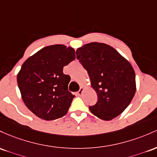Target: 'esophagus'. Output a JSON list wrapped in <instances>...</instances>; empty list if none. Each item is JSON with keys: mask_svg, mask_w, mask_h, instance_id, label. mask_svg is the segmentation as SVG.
Returning a JSON list of instances; mask_svg holds the SVG:
<instances>
[{"mask_svg": "<svg viewBox=\"0 0 157 157\" xmlns=\"http://www.w3.org/2000/svg\"><path fill=\"white\" fill-rule=\"evenodd\" d=\"M84 87H80V89H79V90L78 91V96H82V93H83V92H84Z\"/></svg>", "mask_w": 157, "mask_h": 157, "instance_id": "obj_1", "label": "esophagus"}]
</instances>
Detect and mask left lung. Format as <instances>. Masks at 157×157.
<instances>
[{
	"mask_svg": "<svg viewBox=\"0 0 157 157\" xmlns=\"http://www.w3.org/2000/svg\"><path fill=\"white\" fill-rule=\"evenodd\" d=\"M77 59L87 71L98 101L90 110L110 121L130 105L136 90L135 71L131 63L111 46L91 42L76 50Z\"/></svg>",
	"mask_w": 157,
	"mask_h": 157,
	"instance_id": "1",
	"label": "left lung"
}]
</instances>
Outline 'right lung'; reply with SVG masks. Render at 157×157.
I'll list each match as a JSON object with an SVG mask.
<instances>
[{"mask_svg":"<svg viewBox=\"0 0 157 157\" xmlns=\"http://www.w3.org/2000/svg\"><path fill=\"white\" fill-rule=\"evenodd\" d=\"M75 59V50L63 44L40 49L24 61L17 75L23 101L30 111L50 121L66 115L75 96L63 67Z\"/></svg>","mask_w":157,"mask_h":157,"instance_id":"obj_1","label":"right lung"}]
</instances>
